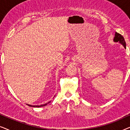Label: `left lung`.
I'll list each match as a JSON object with an SVG mask.
<instances>
[{
  "mask_svg": "<svg viewBox=\"0 0 130 130\" xmlns=\"http://www.w3.org/2000/svg\"><path fill=\"white\" fill-rule=\"evenodd\" d=\"M113 41L115 42H120V43H121L122 45H124V47L125 48H126V44L125 42V40H124V38L123 36H122L118 32H115V37L114 39H113Z\"/></svg>",
  "mask_w": 130,
  "mask_h": 130,
  "instance_id": "8db88e82",
  "label": "left lung"
}]
</instances>
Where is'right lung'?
<instances>
[{
    "instance_id": "1",
    "label": "right lung",
    "mask_w": 130,
    "mask_h": 130,
    "mask_svg": "<svg viewBox=\"0 0 130 130\" xmlns=\"http://www.w3.org/2000/svg\"><path fill=\"white\" fill-rule=\"evenodd\" d=\"M47 105V104H43V105H40V106H38V105H35V106H32V105H28V106H32V107H41V106H45V105Z\"/></svg>"
}]
</instances>
